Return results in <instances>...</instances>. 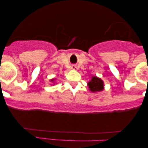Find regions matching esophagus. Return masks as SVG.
Returning <instances> with one entry per match:
<instances>
[{
    "label": "esophagus",
    "mask_w": 148,
    "mask_h": 148,
    "mask_svg": "<svg viewBox=\"0 0 148 148\" xmlns=\"http://www.w3.org/2000/svg\"><path fill=\"white\" fill-rule=\"evenodd\" d=\"M72 69H77V67H76V65H72Z\"/></svg>",
    "instance_id": "1"
}]
</instances>
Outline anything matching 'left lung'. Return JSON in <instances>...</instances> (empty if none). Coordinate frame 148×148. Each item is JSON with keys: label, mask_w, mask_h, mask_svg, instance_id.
I'll return each mask as SVG.
<instances>
[{"label": "left lung", "mask_w": 148, "mask_h": 148, "mask_svg": "<svg viewBox=\"0 0 148 148\" xmlns=\"http://www.w3.org/2000/svg\"><path fill=\"white\" fill-rule=\"evenodd\" d=\"M88 86H89L90 90L92 92H97L103 90V83L102 80L97 76H94L92 78L91 81L88 83Z\"/></svg>", "instance_id": "obj_1"}]
</instances>
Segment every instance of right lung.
<instances>
[{"label": "right lung", "instance_id": "1", "mask_svg": "<svg viewBox=\"0 0 148 148\" xmlns=\"http://www.w3.org/2000/svg\"><path fill=\"white\" fill-rule=\"evenodd\" d=\"M51 81H53V79H52V80H51Z\"/></svg>", "mask_w": 148, "mask_h": 148}]
</instances>
